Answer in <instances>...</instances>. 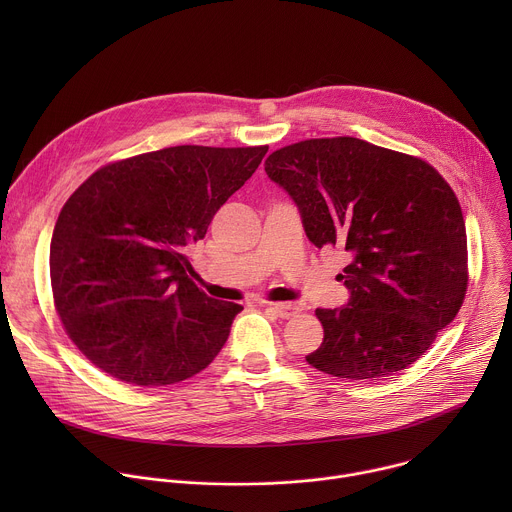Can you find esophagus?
I'll return each mask as SVG.
<instances>
[{
    "label": "esophagus",
    "instance_id": "obj_1",
    "mask_svg": "<svg viewBox=\"0 0 512 512\" xmlns=\"http://www.w3.org/2000/svg\"><path fill=\"white\" fill-rule=\"evenodd\" d=\"M263 308H267L269 312H273L275 316H279L283 320L298 314V308L294 304H263Z\"/></svg>",
    "mask_w": 512,
    "mask_h": 512
}]
</instances>
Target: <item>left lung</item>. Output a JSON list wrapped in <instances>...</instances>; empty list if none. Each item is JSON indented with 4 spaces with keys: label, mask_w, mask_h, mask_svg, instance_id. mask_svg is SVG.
Wrapping results in <instances>:
<instances>
[{
    "label": "left lung",
    "mask_w": 512,
    "mask_h": 512,
    "mask_svg": "<svg viewBox=\"0 0 512 512\" xmlns=\"http://www.w3.org/2000/svg\"><path fill=\"white\" fill-rule=\"evenodd\" d=\"M267 176L296 202L308 239L340 247L350 300L316 310L314 369L350 381L391 377L433 344L462 308L466 225L450 184L427 162L356 137L285 145Z\"/></svg>",
    "instance_id": "left-lung-1"
}]
</instances>
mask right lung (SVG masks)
<instances>
[{
  "mask_svg": "<svg viewBox=\"0 0 512 512\" xmlns=\"http://www.w3.org/2000/svg\"><path fill=\"white\" fill-rule=\"evenodd\" d=\"M267 145H176L107 164L62 206L50 281L66 334L103 373L164 387L204 371L243 306L208 298L188 249Z\"/></svg>",
  "mask_w": 512,
  "mask_h": 512,
  "instance_id": "obj_1",
  "label": "right lung"
}]
</instances>
